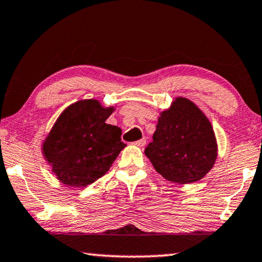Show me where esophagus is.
<instances>
[{
    "instance_id": "34e87169",
    "label": "esophagus",
    "mask_w": 262,
    "mask_h": 262,
    "mask_svg": "<svg viewBox=\"0 0 262 262\" xmlns=\"http://www.w3.org/2000/svg\"><path fill=\"white\" fill-rule=\"evenodd\" d=\"M145 143H146V139L142 138V139L137 140V142H135L134 144H135V145H137V146H144V145H145Z\"/></svg>"
}]
</instances>
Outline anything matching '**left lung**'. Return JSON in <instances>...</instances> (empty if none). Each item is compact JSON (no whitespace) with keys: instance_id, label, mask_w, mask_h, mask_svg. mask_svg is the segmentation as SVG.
Masks as SVG:
<instances>
[{"instance_id":"obj_1","label":"left lung","mask_w":262,"mask_h":262,"mask_svg":"<svg viewBox=\"0 0 262 262\" xmlns=\"http://www.w3.org/2000/svg\"><path fill=\"white\" fill-rule=\"evenodd\" d=\"M145 155L165 180L180 184L200 181L217 157L213 126L192 101L178 97L161 113Z\"/></svg>"}]
</instances>
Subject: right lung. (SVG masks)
Segmentation results:
<instances>
[{
  "instance_id": "1",
  "label": "right lung",
  "mask_w": 262,
  "mask_h": 262,
  "mask_svg": "<svg viewBox=\"0 0 262 262\" xmlns=\"http://www.w3.org/2000/svg\"><path fill=\"white\" fill-rule=\"evenodd\" d=\"M115 107L77 101L63 111L42 144V154L61 183L79 188L100 178L126 144L122 130L106 124Z\"/></svg>"
}]
</instances>
